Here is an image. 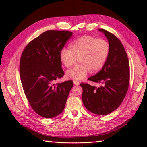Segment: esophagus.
Segmentation results:
<instances>
[{
    "label": "esophagus",
    "instance_id": "obj_1",
    "mask_svg": "<svg viewBox=\"0 0 147 147\" xmlns=\"http://www.w3.org/2000/svg\"><path fill=\"white\" fill-rule=\"evenodd\" d=\"M74 84L75 85H79L80 83L78 82H76V81H74Z\"/></svg>",
    "mask_w": 147,
    "mask_h": 147
}]
</instances>
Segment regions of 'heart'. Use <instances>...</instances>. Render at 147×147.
<instances>
[{
	"instance_id": "b5f03b06",
	"label": "heart",
	"mask_w": 147,
	"mask_h": 147,
	"mask_svg": "<svg viewBox=\"0 0 147 147\" xmlns=\"http://www.w3.org/2000/svg\"><path fill=\"white\" fill-rule=\"evenodd\" d=\"M70 50L62 49L59 58L65 67L69 68L78 59V64L66 72L67 79L81 81L88 74L101 70L110 54L111 47L107 40L90 35H84L74 40Z\"/></svg>"
}]
</instances>
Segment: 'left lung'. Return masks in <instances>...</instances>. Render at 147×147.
Segmentation results:
<instances>
[{
  "label": "left lung",
  "mask_w": 147,
  "mask_h": 147,
  "mask_svg": "<svg viewBox=\"0 0 147 147\" xmlns=\"http://www.w3.org/2000/svg\"><path fill=\"white\" fill-rule=\"evenodd\" d=\"M104 33L111 47V52L104 67L95 75L88 78L102 83L96 88L82 83V100L85 107L92 113L107 115L115 111L125 97L129 84V64L125 49L113 34L104 29Z\"/></svg>",
  "instance_id": "left-lung-1"
}]
</instances>
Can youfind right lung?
<instances>
[{"mask_svg":"<svg viewBox=\"0 0 147 147\" xmlns=\"http://www.w3.org/2000/svg\"><path fill=\"white\" fill-rule=\"evenodd\" d=\"M73 33L49 30L28 44L22 53L20 73L22 86L31 107L45 118L63 111L73 82L54 84L64 73L59 54Z\"/></svg>","mask_w":147,"mask_h":147,"instance_id":"1","label":"right lung"}]
</instances>
